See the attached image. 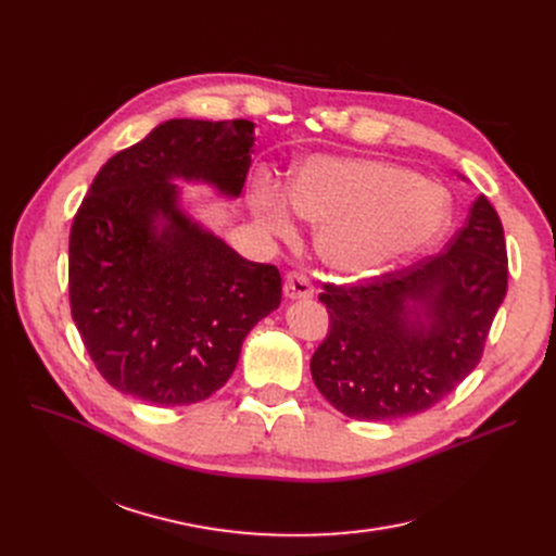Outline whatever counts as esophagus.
<instances>
[{"label":"esophagus","instance_id":"1","mask_svg":"<svg viewBox=\"0 0 556 556\" xmlns=\"http://www.w3.org/2000/svg\"><path fill=\"white\" fill-rule=\"evenodd\" d=\"M282 292H285V296L287 299H309L312 294H314V287H312V282H309V278L307 276H303V274H289L287 278H285V285H282Z\"/></svg>","mask_w":556,"mask_h":556}]
</instances>
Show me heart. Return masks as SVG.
I'll use <instances>...</instances> for the list:
<instances>
[{"label": "heart", "mask_w": 556, "mask_h": 556, "mask_svg": "<svg viewBox=\"0 0 556 556\" xmlns=\"http://www.w3.org/2000/svg\"><path fill=\"white\" fill-rule=\"evenodd\" d=\"M289 202L303 219L319 224L316 249L346 278L371 276L428 247L451 219L437 185L368 157H309L294 172L289 199L267 176L253 182V213L269 235L294 230Z\"/></svg>", "instance_id": "b5f03b06"}]
</instances>
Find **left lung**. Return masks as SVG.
I'll return each instance as SVG.
<instances>
[{
  "mask_svg": "<svg viewBox=\"0 0 556 556\" xmlns=\"http://www.w3.org/2000/svg\"><path fill=\"white\" fill-rule=\"evenodd\" d=\"M507 276L505 230L478 197L443 253L366 282L324 285L330 332L309 362L316 389L357 420L430 409L480 364Z\"/></svg>",
  "mask_w": 556,
  "mask_h": 556,
  "instance_id": "1",
  "label": "left lung"
}]
</instances>
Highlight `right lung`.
I'll return each mask as SVG.
<instances>
[{
  "mask_svg": "<svg viewBox=\"0 0 556 556\" xmlns=\"http://www.w3.org/2000/svg\"><path fill=\"white\" fill-rule=\"evenodd\" d=\"M253 122L169 119L94 176L70 230L72 319L97 371L138 401H205L280 305L274 264L244 260L180 207L174 180L240 197Z\"/></svg>",
  "mask_w": 556,
  "mask_h": 556,
  "instance_id": "right-lung-1",
  "label": "right lung"
}]
</instances>
